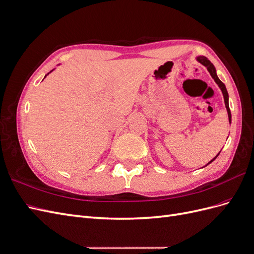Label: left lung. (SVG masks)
I'll use <instances>...</instances> for the list:
<instances>
[{"label": "left lung", "mask_w": 254, "mask_h": 254, "mask_svg": "<svg viewBox=\"0 0 254 254\" xmlns=\"http://www.w3.org/2000/svg\"><path fill=\"white\" fill-rule=\"evenodd\" d=\"M196 60L198 61L199 64H201L203 66H205L206 68H207V71H209V73H210V75L212 76V78L214 79V81L217 83V86L219 87V89L221 90V93H222V95H224V99H225V105H226V109H227V112H228V118H229V123L230 124H231V111H230V108H229V94H228V91H227V89H226V86H225V83L222 82L219 78H218V76H217V73H216V68H215V66H214V64L211 63V61L207 59L205 56H197L196 57ZM221 151V150H220ZM220 151L217 153V156L215 157V158H213L209 163H206L204 166H207L209 165L210 163H212L213 161L216 159L217 157H218V155L220 153Z\"/></svg>", "instance_id": "obj_1"}]
</instances>
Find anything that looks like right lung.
I'll list each match as a JSON object with an SVG mask.
<instances>
[{"mask_svg": "<svg viewBox=\"0 0 254 254\" xmlns=\"http://www.w3.org/2000/svg\"><path fill=\"white\" fill-rule=\"evenodd\" d=\"M54 70H55V68H54ZM54 70H52V71H51V72H50V73H52V72H53V71H54ZM50 73H48V74H47V75H45V76H44V78H45V77H47V76H48V75H49V74H50Z\"/></svg>", "mask_w": 254, "mask_h": 254, "instance_id": "add662e5", "label": "right lung"}]
</instances>
